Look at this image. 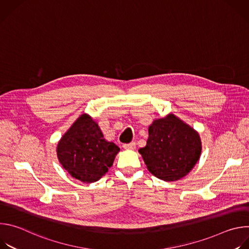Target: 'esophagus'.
Masks as SVG:
<instances>
[{
    "mask_svg": "<svg viewBox=\"0 0 249 249\" xmlns=\"http://www.w3.org/2000/svg\"><path fill=\"white\" fill-rule=\"evenodd\" d=\"M123 148L125 150H134V149H136V144L134 143V142H131V143H129V144H124Z\"/></svg>",
    "mask_w": 249,
    "mask_h": 249,
    "instance_id": "1",
    "label": "esophagus"
}]
</instances>
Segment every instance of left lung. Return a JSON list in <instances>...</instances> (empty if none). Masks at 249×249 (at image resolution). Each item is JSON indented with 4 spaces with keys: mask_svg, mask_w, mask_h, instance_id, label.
<instances>
[{
    "mask_svg": "<svg viewBox=\"0 0 249 249\" xmlns=\"http://www.w3.org/2000/svg\"><path fill=\"white\" fill-rule=\"evenodd\" d=\"M199 134L173 114L149 127L146 147L139 150L149 171L164 181L188 174L201 155Z\"/></svg>",
    "mask_w": 249,
    "mask_h": 249,
    "instance_id": "obj_1",
    "label": "left lung"
}]
</instances>
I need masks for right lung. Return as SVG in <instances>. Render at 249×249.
Masks as SVG:
<instances>
[{"label": "right lung", "mask_w": 249, "mask_h": 249, "mask_svg": "<svg viewBox=\"0 0 249 249\" xmlns=\"http://www.w3.org/2000/svg\"><path fill=\"white\" fill-rule=\"evenodd\" d=\"M119 150L103 138L91 117L83 114L60 140L57 156L63 167L76 179L91 183L108 171Z\"/></svg>", "instance_id": "obj_1"}]
</instances>
